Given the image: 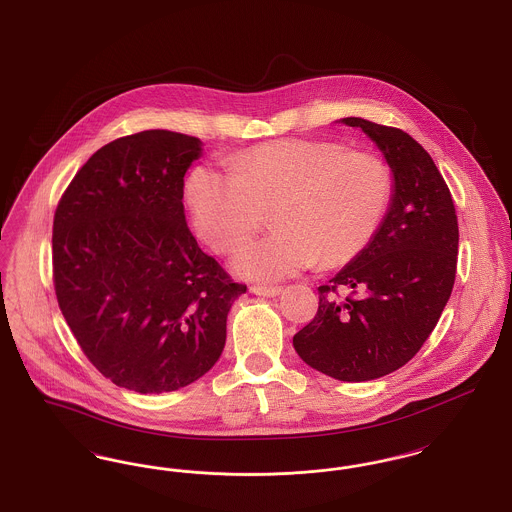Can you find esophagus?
Listing matches in <instances>:
<instances>
[{
    "mask_svg": "<svg viewBox=\"0 0 512 512\" xmlns=\"http://www.w3.org/2000/svg\"><path fill=\"white\" fill-rule=\"evenodd\" d=\"M249 290H251V294L263 296V298H276L282 294L280 286H251Z\"/></svg>",
    "mask_w": 512,
    "mask_h": 512,
    "instance_id": "esophagus-1",
    "label": "esophagus"
}]
</instances>
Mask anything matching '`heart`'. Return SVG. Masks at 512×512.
<instances>
[{
  "mask_svg": "<svg viewBox=\"0 0 512 512\" xmlns=\"http://www.w3.org/2000/svg\"><path fill=\"white\" fill-rule=\"evenodd\" d=\"M391 172L367 152L340 143L284 139L232 158V168L197 166L185 199L197 236L230 251L263 226L271 234L247 241L232 257L241 278L274 282L352 261L377 234L391 203Z\"/></svg>",
  "mask_w": 512,
  "mask_h": 512,
  "instance_id": "heart-1",
  "label": "heart"
}]
</instances>
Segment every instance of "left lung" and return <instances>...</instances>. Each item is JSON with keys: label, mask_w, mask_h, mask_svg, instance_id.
I'll return each mask as SVG.
<instances>
[{"label": "left lung", "mask_w": 512, "mask_h": 512, "mask_svg": "<svg viewBox=\"0 0 512 512\" xmlns=\"http://www.w3.org/2000/svg\"><path fill=\"white\" fill-rule=\"evenodd\" d=\"M340 123L360 127L387 160L391 203L369 245L319 286L317 315L294 348L309 367L361 383L408 363L435 329L454 286L458 222L447 183L416 139L363 118ZM338 287L357 296L340 301Z\"/></svg>", "instance_id": "8db88e82"}]
</instances>
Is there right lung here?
I'll return each mask as SVG.
<instances>
[{
  "label": "right lung",
  "instance_id": "add662e5",
  "mask_svg": "<svg viewBox=\"0 0 512 512\" xmlns=\"http://www.w3.org/2000/svg\"><path fill=\"white\" fill-rule=\"evenodd\" d=\"M197 137L149 129L92 154L54 216V286L92 365L141 394L203 377L226 344L245 286L203 253L187 228L183 176Z\"/></svg>",
  "mask_w": 512,
  "mask_h": 512
}]
</instances>
